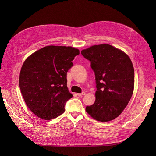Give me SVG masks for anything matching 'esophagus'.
<instances>
[{
    "label": "esophagus",
    "mask_w": 156,
    "mask_h": 156,
    "mask_svg": "<svg viewBox=\"0 0 156 156\" xmlns=\"http://www.w3.org/2000/svg\"><path fill=\"white\" fill-rule=\"evenodd\" d=\"M85 92H83L81 94H77V95L78 96H79V97H81V96H82V95H85Z\"/></svg>",
    "instance_id": "34e87169"
}]
</instances>
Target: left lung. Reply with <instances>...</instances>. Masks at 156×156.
Returning a JSON list of instances; mask_svg holds the SVG:
<instances>
[{
  "label": "left lung",
  "mask_w": 156,
  "mask_h": 156,
  "mask_svg": "<svg viewBox=\"0 0 156 156\" xmlns=\"http://www.w3.org/2000/svg\"><path fill=\"white\" fill-rule=\"evenodd\" d=\"M91 62L97 91L95 101L86 112L94 119L108 122L126 107L134 89V68L129 56L109 44L94 45L81 52Z\"/></svg>",
  "instance_id": "obj_1"
}]
</instances>
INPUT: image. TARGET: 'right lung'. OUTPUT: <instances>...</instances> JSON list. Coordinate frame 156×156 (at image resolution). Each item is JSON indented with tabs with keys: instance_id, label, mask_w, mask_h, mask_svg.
Here are the masks:
<instances>
[{
	"instance_id": "add662e5",
	"label": "right lung",
	"mask_w": 156,
	"mask_h": 156,
	"mask_svg": "<svg viewBox=\"0 0 156 156\" xmlns=\"http://www.w3.org/2000/svg\"><path fill=\"white\" fill-rule=\"evenodd\" d=\"M80 54L72 47L48 45L28 56L20 74V87L28 108L35 115L50 120L64 112L73 95L67 87V72Z\"/></svg>"
}]
</instances>
